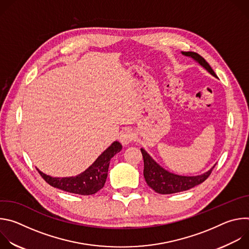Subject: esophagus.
Here are the masks:
<instances>
[{
    "label": "esophagus",
    "instance_id": "esophagus-1",
    "mask_svg": "<svg viewBox=\"0 0 249 249\" xmlns=\"http://www.w3.org/2000/svg\"><path fill=\"white\" fill-rule=\"evenodd\" d=\"M135 135L131 130H125L123 131L119 136V141L122 143V145H128L134 141Z\"/></svg>",
    "mask_w": 249,
    "mask_h": 249
}]
</instances>
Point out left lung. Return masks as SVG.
Masks as SVG:
<instances>
[{
    "label": "left lung",
    "mask_w": 249,
    "mask_h": 249,
    "mask_svg": "<svg viewBox=\"0 0 249 249\" xmlns=\"http://www.w3.org/2000/svg\"><path fill=\"white\" fill-rule=\"evenodd\" d=\"M182 54L185 56L192 57L201 66H203L210 74L217 77V75L215 74L214 71H213L211 66L208 64V62L198 53L182 52ZM141 153L143 155L144 159V177L146 179V182L152 189H154L159 194H172L181 191H186L190 188H193L204 182L212 173V170L215 167L214 165L209 171L201 175L181 176L170 173L167 170L160 167L145 150L141 149Z\"/></svg>",
    "instance_id": "left-lung-1"
}]
</instances>
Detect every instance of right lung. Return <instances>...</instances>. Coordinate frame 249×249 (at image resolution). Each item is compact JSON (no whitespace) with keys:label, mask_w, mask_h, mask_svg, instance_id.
<instances>
[{"label":"right lung","mask_w":249,"mask_h":249,"mask_svg":"<svg viewBox=\"0 0 249 249\" xmlns=\"http://www.w3.org/2000/svg\"><path fill=\"white\" fill-rule=\"evenodd\" d=\"M121 149L122 145L119 142H114L86 171L76 177L56 178V177H51L38 169L37 170L42 178L55 188L79 195H92L104 186L106 178H107L110 160L119 153Z\"/></svg>","instance_id":"right-lung-1"}]
</instances>
